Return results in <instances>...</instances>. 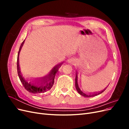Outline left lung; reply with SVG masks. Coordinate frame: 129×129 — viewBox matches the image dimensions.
Here are the masks:
<instances>
[{
	"instance_id": "8db88e82",
	"label": "left lung",
	"mask_w": 129,
	"mask_h": 129,
	"mask_svg": "<svg viewBox=\"0 0 129 129\" xmlns=\"http://www.w3.org/2000/svg\"><path fill=\"white\" fill-rule=\"evenodd\" d=\"M75 87H76V89L77 90V92H79L81 95L83 96L84 97H93V96L99 95L100 94V93H102L107 88V87L105 88L104 90H103L100 91L99 92H92V93L91 92V93H85L83 92L82 91H81V89H80V88L79 87V85H78V83H77V75L76 73V77H75Z\"/></svg>"
}]
</instances>
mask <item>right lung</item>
Returning a JSON list of instances; mask_svg holds the SVG:
<instances>
[{"instance_id": "1", "label": "right lung", "mask_w": 129, "mask_h": 129, "mask_svg": "<svg viewBox=\"0 0 129 129\" xmlns=\"http://www.w3.org/2000/svg\"><path fill=\"white\" fill-rule=\"evenodd\" d=\"M24 42L25 40L23 41L21 44L18 54L17 71L19 79H20V80L21 81V82L22 83L23 86L24 87L26 90H27L28 92L32 93H41L45 92L49 90L53 87L54 83L55 76L57 72H58V69L61 67L62 64L63 63V62L55 66L47 75L41 78H38V79H36V80L34 81L35 82L32 81L28 82L25 79V78L22 76L20 67H19V53H20L22 47L24 44Z\"/></svg>"}]
</instances>
